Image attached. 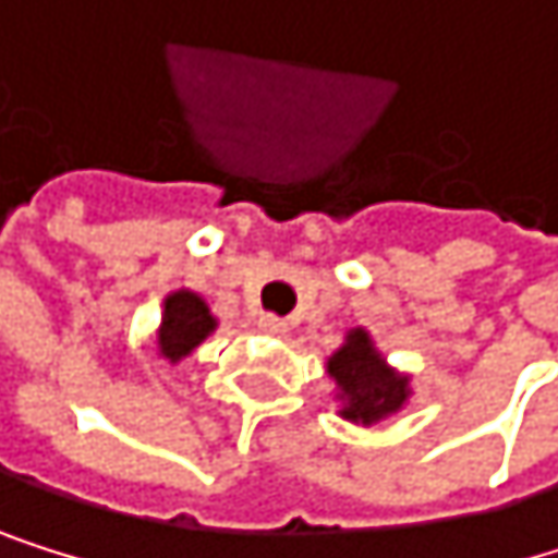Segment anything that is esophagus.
Segmentation results:
<instances>
[{"label":"esophagus","instance_id":"esophagus-1","mask_svg":"<svg viewBox=\"0 0 558 558\" xmlns=\"http://www.w3.org/2000/svg\"><path fill=\"white\" fill-rule=\"evenodd\" d=\"M257 328H260L264 335H284V331H288V320H284V317H277V314H260Z\"/></svg>","mask_w":558,"mask_h":558}]
</instances>
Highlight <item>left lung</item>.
<instances>
[{
    "instance_id": "8db88e82",
    "label": "left lung",
    "mask_w": 558,
    "mask_h": 558,
    "mask_svg": "<svg viewBox=\"0 0 558 558\" xmlns=\"http://www.w3.org/2000/svg\"><path fill=\"white\" fill-rule=\"evenodd\" d=\"M328 372L348 398L344 418H351V422L372 425V422L398 412L404 398H409V378H401L385 368L381 354L372 348L364 331L348 335V344L328 361Z\"/></svg>"
}]
</instances>
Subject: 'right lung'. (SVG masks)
I'll return each instance as SVG.
<instances>
[{"mask_svg": "<svg viewBox=\"0 0 558 558\" xmlns=\"http://www.w3.org/2000/svg\"><path fill=\"white\" fill-rule=\"evenodd\" d=\"M210 331H214V317H210L207 304L197 294L177 291V294L167 298V317H163L160 348H163V354L170 361L190 354Z\"/></svg>", "mask_w": 558, "mask_h": 558, "instance_id": "obj_1", "label": "right lung"}]
</instances>
